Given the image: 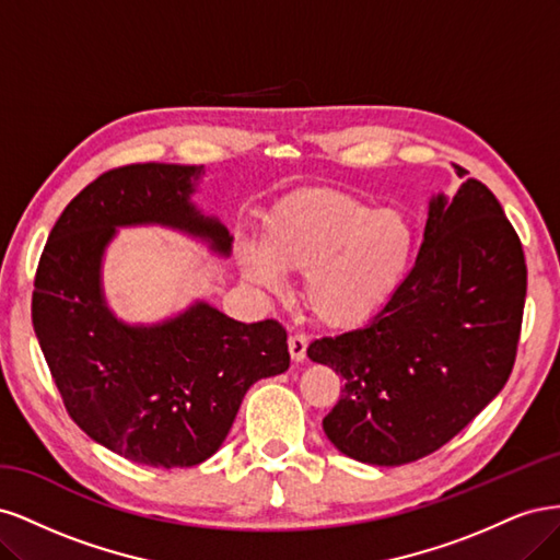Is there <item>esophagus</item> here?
Listing matches in <instances>:
<instances>
[{
    "label": "esophagus",
    "instance_id": "esophagus-1",
    "mask_svg": "<svg viewBox=\"0 0 560 560\" xmlns=\"http://www.w3.org/2000/svg\"><path fill=\"white\" fill-rule=\"evenodd\" d=\"M306 348H308V336L306 334H292L290 336V354L294 362L306 360Z\"/></svg>",
    "mask_w": 560,
    "mask_h": 560
}]
</instances>
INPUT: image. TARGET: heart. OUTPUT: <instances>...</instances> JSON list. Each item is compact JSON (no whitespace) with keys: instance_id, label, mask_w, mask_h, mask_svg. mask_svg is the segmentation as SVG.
<instances>
[{"instance_id":"1","label":"heart","mask_w":560,"mask_h":560,"mask_svg":"<svg viewBox=\"0 0 560 560\" xmlns=\"http://www.w3.org/2000/svg\"><path fill=\"white\" fill-rule=\"evenodd\" d=\"M411 257L413 229L401 212L329 189L287 196L266 217L261 247H238L245 278L266 290H278L280 270L306 273L308 308L331 327L378 313L409 273Z\"/></svg>"}]
</instances>
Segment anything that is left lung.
<instances>
[{
    "instance_id": "obj_1",
    "label": "left lung",
    "mask_w": 560,
    "mask_h": 560,
    "mask_svg": "<svg viewBox=\"0 0 560 560\" xmlns=\"http://www.w3.org/2000/svg\"><path fill=\"white\" fill-rule=\"evenodd\" d=\"M525 287L523 247L493 191L469 177L451 200L434 196L395 296L362 329L308 346L313 362L343 376L341 399L322 420L329 442L381 467L451 442L512 374Z\"/></svg>"
}]
</instances>
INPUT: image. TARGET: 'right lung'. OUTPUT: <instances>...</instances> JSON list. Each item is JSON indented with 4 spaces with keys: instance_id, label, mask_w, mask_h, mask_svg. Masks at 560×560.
<instances>
[{
    "instance_id": "add662e5",
    "label": "right lung",
    "mask_w": 560,
    "mask_h": 560,
    "mask_svg": "<svg viewBox=\"0 0 560 560\" xmlns=\"http://www.w3.org/2000/svg\"><path fill=\"white\" fill-rule=\"evenodd\" d=\"M202 165L114 167L72 198L50 231L32 325L67 413L97 444L149 467H194L226 439L249 385L290 369L276 319L235 322L208 303L154 327L107 308L100 264L114 226L161 224L231 252L219 219L189 200Z\"/></svg>"
}]
</instances>
